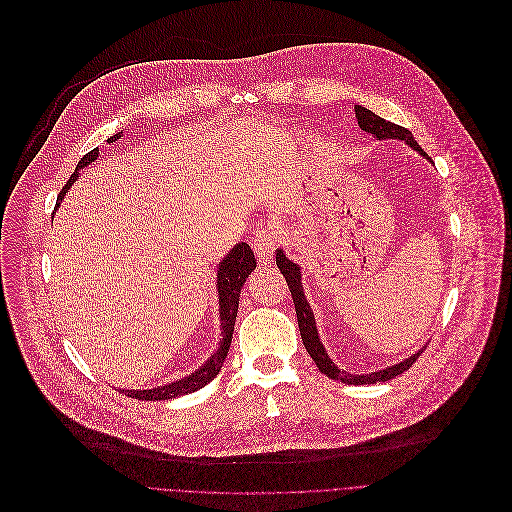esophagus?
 <instances>
[{"mask_svg":"<svg viewBox=\"0 0 512 512\" xmlns=\"http://www.w3.org/2000/svg\"><path fill=\"white\" fill-rule=\"evenodd\" d=\"M252 246H254L256 256H258V262L260 264H268L272 260V254H274L276 246H278V240H276V236L268 228H260L254 234Z\"/></svg>","mask_w":512,"mask_h":512,"instance_id":"obj_1","label":"esophagus"}]
</instances>
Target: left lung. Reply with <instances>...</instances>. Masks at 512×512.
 Segmentation results:
<instances>
[{
    "label": "left lung",
    "mask_w": 512,
    "mask_h": 512,
    "mask_svg": "<svg viewBox=\"0 0 512 512\" xmlns=\"http://www.w3.org/2000/svg\"><path fill=\"white\" fill-rule=\"evenodd\" d=\"M355 117H357V123L359 127L365 131V133H371L375 139H401L405 141L410 147H414L416 151H420L422 155L424 149L416 143L414 135L407 131L405 127H399L395 123H389L385 119H381L379 115L371 113L369 109L365 107H359L355 105ZM276 266L280 268L288 288H290V294H292V302H294V309H296V321H298V329H300V337H302V343L306 347V351H309V355L313 357V361L317 363L319 371L325 373L327 377L331 379H337V381H343V383H349V385H365V383H377V381H387V379H393L397 377L399 373L410 369L418 357L422 355V351H418L416 355L407 357L405 361L397 363V365H391L383 371H375V373H369V375H351L347 371H341L327 355L321 339H319V331H317V323H315V317L311 313V304L306 302L304 298V292H302V284H300V268L290 262L282 250H276Z\"/></svg>",
    "instance_id": "left-lung-1"
}]
</instances>
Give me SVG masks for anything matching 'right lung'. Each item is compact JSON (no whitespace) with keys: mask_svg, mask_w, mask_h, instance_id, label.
Returning <instances> with one entry per match:
<instances>
[{"mask_svg":"<svg viewBox=\"0 0 512 512\" xmlns=\"http://www.w3.org/2000/svg\"><path fill=\"white\" fill-rule=\"evenodd\" d=\"M121 137V133H117L115 137H111L113 141H117ZM98 157V149H92L90 153H86L78 165L76 171L70 175V179L66 181V185L62 187L58 199H56V208L60 206V201L64 199L68 187L78 179V169L86 167L88 163H92ZM256 268V258L254 252L250 250V246L246 242L236 244L230 254L220 262L218 268V292H220V321H222V341L218 351L203 363V367H199L195 373H191L185 379H179L175 383L163 385V387H155V389H143V391H125V395L135 397V399H145V401H157V399H173L191 391L201 389L203 385H208L222 369L228 351H230V343H232V335H234V325H236V315H238V300H240V288L244 286L248 274Z\"/></svg>","mask_w":512,"mask_h":512,"instance_id":"right-lung-1","label":"right lung"}]
</instances>
